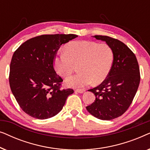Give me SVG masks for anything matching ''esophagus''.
Here are the masks:
<instances>
[{
    "label": "esophagus",
    "instance_id": "esophagus-1",
    "mask_svg": "<svg viewBox=\"0 0 150 150\" xmlns=\"http://www.w3.org/2000/svg\"><path fill=\"white\" fill-rule=\"evenodd\" d=\"M76 92L79 93H83L84 92H85V89H76Z\"/></svg>",
    "mask_w": 150,
    "mask_h": 150
}]
</instances>
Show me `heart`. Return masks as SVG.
I'll return each instance as SVG.
<instances>
[{"label":"heart","mask_w":150,"mask_h":150,"mask_svg":"<svg viewBox=\"0 0 150 150\" xmlns=\"http://www.w3.org/2000/svg\"><path fill=\"white\" fill-rule=\"evenodd\" d=\"M65 52L57 54L54 60L57 72L63 77L70 75L75 65L80 72L65 79L71 87H84L93 83H101L109 74L114 60L112 48L107 44L91 41H76L67 44Z\"/></svg>","instance_id":"obj_1"}]
</instances>
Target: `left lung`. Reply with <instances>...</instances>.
Segmentation results:
<instances>
[{
	"label": "left lung",
	"mask_w": 150,
	"mask_h": 150,
	"mask_svg": "<svg viewBox=\"0 0 150 150\" xmlns=\"http://www.w3.org/2000/svg\"><path fill=\"white\" fill-rule=\"evenodd\" d=\"M105 42L114 54L113 64L107 78L98 87L88 90L96 100L86 108L95 117L111 120L128 110L140 83L138 61L132 51L121 41L108 36H93Z\"/></svg>",
	"instance_id": "8db88e82"
}]
</instances>
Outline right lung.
Segmentation results:
<instances>
[{
    "label": "right lung",
    "instance_id": "right-lung-1",
    "mask_svg": "<svg viewBox=\"0 0 150 150\" xmlns=\"http://www.w3.org/2000/svg\"><path fill=\"white\" fill-rule=\"evenodd\" d=\"M78 35H42L23 43L12 57L9 85L20 108L33 117L46 120L62 110L71 89H61L63 79L54 69L57 52Z\"/></svg>",
    "mask_w": 150,
    "mask_h": 150
}]
</instances>
